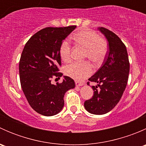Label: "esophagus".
<instances>
[{"label":"esophagus","mask_w":146,"mask_h":146,"mask_svg":"<svg viewBox=\"0 0 146 146\" xmlns=\"http://www.w3.org/2000/svg\"><path fill=\"white\" fill-rule=\"evenodd\" d=\"M76 85L77 87H80L82 86V85H83V83H82V82H76Z\"/></svg>","instance_id":"esophagus-1"}]
</instances>
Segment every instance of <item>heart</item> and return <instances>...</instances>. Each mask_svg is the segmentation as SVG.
<instances>
[{"label": "heart", "mask_w": 146, "mask_h": 146, "mask_svg": "<svg viewBox=\"0 0 146 146\" xmlns=\"http://www.w3.org/2000/svg\"><path fill=\"white\" fill-rule=\"evenodd\" d=\"M73 40L85 48V57L88 58L96 64L104 61L107 52V43L98 33L90 29H82L73 35ZM71 47L67 39L61 42L59 46V56L64 62L70 59ZM93 72L92 65L88 61L73 62L65 67L66 76L76 80H82L89 77Z\"/></svg>", "instance_id": "b5f03b06"}]
</instances>
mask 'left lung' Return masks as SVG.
Instances as JSON below:
<instances>
[{
    "mask_svg": "<svg viewBox=\"0 0 146 146\" xmlns=\"http://www.w3.org/2000/svg\"><path fill=\"white\" fill-rule=\"evenodd\" d=\"M98 30L107 39L109 51L100 68L88 79L98 85L92 87L94 95L85 102L84 107L90 114L102 115L113 110L121 98L130 66L126 46L119 36L106 28L98 27Z\"/></svg>",
    "mask_w": 146,
    "mask_h": 146,
    "instance_id": "obj_1",
    "label": "left lung"
}]
</instances>
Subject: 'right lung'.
Here are the masks:
<instances>
[{"mask_svg": "<svg viewBox=\"0 0 146 146\" xmlns=\"http://www.w3.org/2000/svg\"><path fill=\"white\" fill-rule=\"evenodd\" d=\"M76 27H46L35 34L23 48L19 64L22 89L31 107L42 115L59 113L65 93L76 86L73 79L65 76L61 83H51L53 77L63 76L58 72L59 46Z\"/></svg>", "mask_w": 146, "mask_h": 146, "instance_id": "add662e5", "label": "right lung"}]
</instances>
